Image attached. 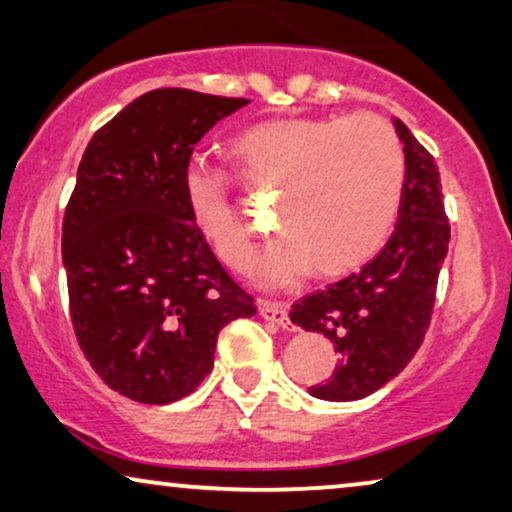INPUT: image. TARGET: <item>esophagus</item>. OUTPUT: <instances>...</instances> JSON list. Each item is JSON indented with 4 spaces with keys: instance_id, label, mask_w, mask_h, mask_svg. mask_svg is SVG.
<instances>
[{
    "instance_id": "34e87169",
    "label": "esophagus",
    "mask_w": 512,
    "mask_h": 512,
    "mask_svg": "<svg viewBox=\"0 0 512 512\" xmlns=\"http://www.w3.org/2000/svg\"><path fill=\"white\" fill-rule=\"evenodd\" d=\"M259 313H262V318L266 322H273V325H278L283 329H292L290 313H287V306L280 304V301L262 299V301H259Z\"/></svg>"
}]
</instances>
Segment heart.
<instances>
[{
    "label": "heart",
    "mask_w": 512,
    "mask_h": 512,
    "mask_svg": "<svg viewBox=\"0 0 512 512\" xmlns=\"http://www.w3.org/2000/svg\"><path fill=\"white\" fill-rule=\"evenodd\" d=\"M248 181L280 190L285 229L259 259L271 285H290L315 264L341 273L378 253L397 218L406 160L397 132L376 115L273 120L234 143ZM192 220L236 269L253 259V225L232 197V176L201 157L185 167Z\"/></svg>",
    "instance_id": "b5f03b06"
}]
</instances>
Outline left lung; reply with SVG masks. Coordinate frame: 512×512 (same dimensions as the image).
<instances>
[{"label": "left lung", "instance_id": "8db88e82", "mask_svg": "<svg viewBox=\"0 0 512 512\" xmlns=\"http://www.w3.org/2000/svg\"><path fill=\"white\" fill-rule=\"evenodd\" d=\"M406 155L397 227L362 269L308 294L290 318L327 336L338 364L327 383L308 387L325 401L369 397L406 369L434 313L438 273L448 255L450 225L434 157L397 118Z\"/></svg>", "mask_w": 512, "mask_h": 512}]
</instances>
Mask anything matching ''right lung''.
Masks as SVG:
<instances>
[{"mask_svg": "<svg viewBox=\"0 0 512 512\" xmlns=\"http://www.w3.org/2000/svg\"><path fill=\"white\" fill-rule=\"evenodd\" d=\"M248 99L160 88L97 129L64 211L69 313L85 359L122 397L162 406L213 369L220 329L255 299L187 208L194 146Z\"/></svg>", "mask_w": 512, "mask_h": 512, "instance_id": "obj_1", "label": "right lung"}]
</instances>
